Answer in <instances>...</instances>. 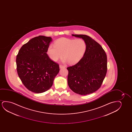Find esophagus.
Here are the masks:
<instances>
[{
    "mask_svg": "<svg viewBox=\"0 0 132 132\" xmlns=\"http://www.w3.org/2000/svg\"><path fill=\"white\" fill-rule=\"evenodd\" d=\"M65 66L63 65H62V64H60V69L61 68H65Z\"/></svg>",
    "mask_w": 132,
    "mask_h": 132,
    "instance_id": "1",
    "label": "esophagus"
}]
</instances>
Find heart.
I'll return each instance as SVG.
<instances>
[{"label":"heart","mask_w":132,"mask_h":132,"mask_svg":"<svg viewBox=\"0 0 132 132\" xmlns=\"http://www.w3.org/2000/svg\"><path fill=\"white\" fill-rule=\"evenodd\" d=\"M87 50V44L82 39L62 37L56 40L53 45H49L47 54L53 61H56L63 55L64 61L70 64L77 63L81 60Z\"/></svg>","instance_id":"heart-1"}]
</instances>
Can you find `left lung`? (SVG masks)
I'll list each match as a JSON object with an SVG mask.
<instances>
[{
	"mask_svg": "<svg viewBox=\"0 0 132 132\" xmlns=\"http://www.w3.org/2000/svg\"><path fill=\"white\" fill-rule=\"evenodd\" d=\"M87 44L85 54L75 65L68 67V83L73 92L86 95L101 87L107 71V55L99 44L85 35H72Z\"/></svg>",
	"mask_w": 132,
	"mask_h": 132,
	"instance_id": "left-lung-1",
	"label": "left lung"
}]
</instances>
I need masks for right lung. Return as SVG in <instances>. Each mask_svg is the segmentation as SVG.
<instances>
[{"instance_id":"right-lung-1","label":"right lung","mask_w":132,"mask_h":132,"mask_svg":"<svg viewBox=\"0 0 132 132\" xmlns=\"http://www.w3.org/2000/svg\"><path fill=\"white\" fill-rule=\"evenodd\" d=\"M50 37L31 39L22 46L16 55V70L23 85L32 92L41 93L51 88L60 71L59 64L47 55Z\"/></svg>"}]
</instances>
